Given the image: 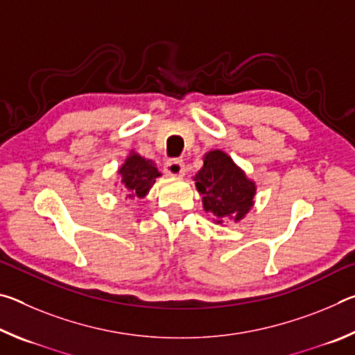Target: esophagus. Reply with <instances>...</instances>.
Returning a JSON list of instances; mask_svg holds the SVG:
<instances>
[{
	"mask_svg": "<svg viewBox=\"0 0 355 355\" xmlns=\"http://www.w3.org/2000/svg\"><path fill=\"white\" fill-rule=\"evenodd\" d=\"M164 172L169 177H183L184 175V164L178 159H169L164 166Z\"/></svg>",
	"mask_w": 355,
	"mask_h": 355,
	"instance_id": "34e87169",
	"label": "esophagus"
}]
</instances>
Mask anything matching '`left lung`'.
Wrapping results in <instances>:
<instances>
[{
  "instance_id": "8db88e82",
  "label": "left lung",
  "mask_w": 355,
  "mask_h": 355,
  "mask_svg": "<svg viewBox=\"0 0 355 355\" xmlns=\"http://www.w3.org/2000/svg\"><path fill=\"white\" fill-rule=\"evenodd\" d=\"M194 182L203 209L214 216L216 224L228 219L239 222L254 207L255 182L222 150H209L203 155V167L196 173Z\"/></svg>"
}]
</instances>
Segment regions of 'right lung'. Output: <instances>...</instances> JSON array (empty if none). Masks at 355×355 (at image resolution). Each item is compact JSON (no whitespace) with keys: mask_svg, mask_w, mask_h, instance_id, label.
Masks as SVG:
<instances>
[{"mask_svg":"<svg viewBox=\"0 0 355 355\" xmlns=\"http://www.w3.org/2000/svg\"><path fill=\"white\" fill-rule=\"evenodd\" d=\"M119 180L122 191L127 192L130 199H144L155 184L161 172L152 159H147L131 150L125 163L119 167Z\"/></svg>","mask_w":355,"mask_h":355,"instance_id":"add662e5","label":"right lung"}]
</instances>
